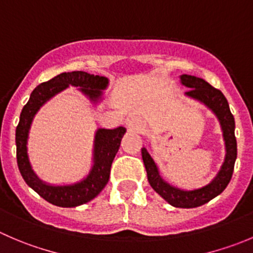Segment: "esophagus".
I'll use <instances>...</instances> for the list:
<instances>
[{
    "label": "esophagus",
    "mask_w": 253,
    "mask_h": 253,
    "mask_svg": "<svg viewBox=\"0 0 253 253\" xmlns=\"http://www.w3.org/2000/svg\"><path fill=\"white\" fill-rule=\"evenodd\" d=\"M125 124H126V128L131 131H143L144 128H145V123L138 115H129L125 120Z\"/></svg>",
    "instance_id": "1"
}]
</instances>
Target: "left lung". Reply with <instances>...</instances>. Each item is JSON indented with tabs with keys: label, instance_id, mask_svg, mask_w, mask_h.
<instances>
[{
	"label": "left lung",
	"instance_id": "left-lung-1",
	"mask_svg": "<svg viewBox=\"0 0 253 253\" xmlns=\"http://www.w3.org/2000/svg\"><path fill=\"white\" fill-rule=\"evenodd\" d=\"M180 82L182 85L189 88L185 95L205 104L209 109L212 110V113L220 122L226 148L225 161H223L220 171L217 172V175L213 177L210 184L205 185L200 189L181 190L170 185L160 176L158 167L145 148L141 149V156H143L150 186L170 205L175 206V208L191 209L209 203L226 189L232 177L235 161L237 158V143L236 138H235V119H233V115L231 114L227 99L222 94V92L213 88L203 78L189 76V74L180 76Z\"/></svg>",
	"mask_w": 253,
	"mask_h": 253
}]
</instances>
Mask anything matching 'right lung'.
I'll list each match as a JSON object with an SVG mask.
<instances>
[{
    "label": "right lung",
    "instance_id": "right-lung-1",
    "mask_svg": "<svg viewBox=\"0 0 253 253\" xmlns=\"http://www.w3.org/2000/svg\"><path fill=\"white\" fill-rule=\"evenodd\" d=\"M109 81L105 77L94 76L86 72L76 71L61 73L50 81L41 83L33 89L30 100L23 107L20 115V123L16 128L17 165L26 184L35 190L45 201L61 208H76L93 200L108 184L112 163L119 150L120 141L126 129L119 126L117 129H98L94 138L93 149V167L83 180L72 185H49L43 182L35 171L28 160L27 139L31 124L45 102L68 88L78 86L93 103L102 100L103 90Z\"/></svg>",
    "mask_w": 253,
    "mask_h": 253
}]
</instances>
